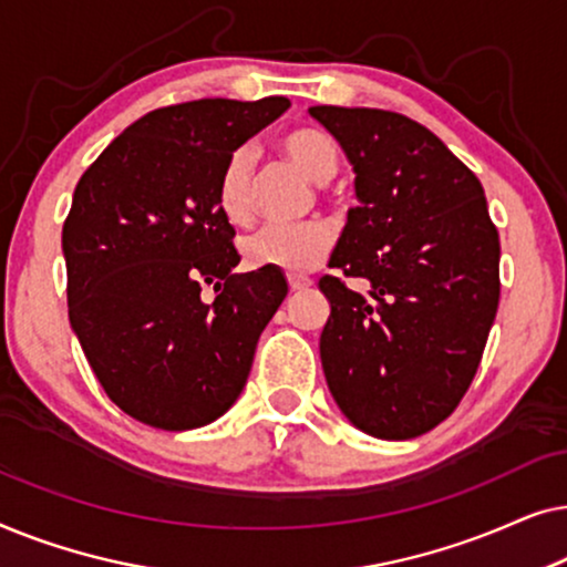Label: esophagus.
I'll use <instances>...</instances> for the list:
<instances>
[{
	"label": "esophagus",
	"mask_w": 567,
	"mask_h": 567,
	"mask_svg": "<svg viewBox=\"0 0 567 567\" xmlns=\"http://www.w3.org/2000/svg\"><path fill=\"white\" fill-rule=\"evenodd\" d=\"M309 286H312V278H309V276H299V274L289 276V289L291 291H305V289H309Z\"/></svg>",
	"instance_id": "1"
}]
</instances>
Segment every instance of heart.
I'll return each mask as SVG.
<instances>
[{"label":"heart","instance_id":"heart-1","mask_svg":"<svg viewBox=\"0 0 567 567\" xmlns=\"http://www.w3.org/2000/svg\"><path fill=\"white\" fill-rule=\"evenodd\" d=\"M281 150L293 165L305 169L315 183H328L338 169V150L320 128H291L281 136ZM219 212L231 224L252 219V152H231L216 188ZM332 235L322 221L268 224L245 243V258L252 268H274L284 274H307L317 268L330 250Z\"/></svg>","mask_w":567,"mask_h":567}]
</instances>
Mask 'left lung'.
Returning a JSON list of instances; mask_svg holds the SVG:
<instances>
[{
  "label": "left lung",
  "instance_id": "obj_1",
  "mask_svg": "<svg viewBox=\"0 0 567 567\" xmlns=\"http://www.w3.org/2000/svg\"><path fill=\"white\" fill-rule=\"evenodd\" d=\"M343 146L359 206L322 276L324 379L355 429L415 439L454 413L483 359L501 297V239L483 185L408 115L309 107Z\"/></svg>",
  "mask_w": 567,
  "mask_h": 567
}]
</instances>
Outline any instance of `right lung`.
I'll list each match as a JSON object with an SVG mask.
<instances>
[{
  "label": "right lung",
  "mask_w": 567,
  "mask_h": 567,
  "mask_svg": "<svg viewBox=\"0 0 567 567\" xmlns=\"http://www.w3.org/2000/svg\"><path fill=\"white\" fill-rule=\"evenodd\" d=\"M286 107V97L157 107L76 183L61 231L69 322L107 398L136 421L200 429L243 392L289 286L274 268L235 274V227L216 188L231 152ZM204 282L214 302L199 297Z\"/></svg>",
  "instance_id": "add662e5"
}]
</instances>
